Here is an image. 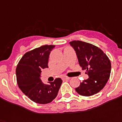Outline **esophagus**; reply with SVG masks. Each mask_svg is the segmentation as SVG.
<instances>
[{"label":"esophagus","mask_w":122,"mask_h":122,"mask_svg":"<svg viewBox=\"0 0 122 122\" xmlns=\"http://www.w3.org/2000/svg\"><path fill=\"white\" fill-rule=\"evenodd\" d=\"M70 77H67V76H63L62 77V79L63 80H69Z\"/></svg>","instance_id":"obj_1"}]
</instances>
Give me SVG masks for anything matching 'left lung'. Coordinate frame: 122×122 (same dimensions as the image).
Returning a JSON list of instances; mask_svg holds the SVG:
<instances>
[{
    "label": "left lung",
    "instance_id": "8db88e82",
    "mask_svg": "<svg viewBox=\"0 0 122 122\" xmlns=\"http://www.w3.org/2000/svg\"><path fill=\"white\" fill-rule=\"evenodd\" d=\"M74 49L79 64L89 76L87 79L81 82L76 91L83 96H91L104 87L109 79L111 63L101 49L82 41L69 42Z\"/></svg>",
    "mask_w": 122,
    "mask_h": 122
}]
</instances>
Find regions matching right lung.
Segmentation results:
<instances>
[{
    "label": "right lung",
    "instance_id": "obj_1",
    "mask_svg": "<svg viewBox=\"0 0 122 122\" xmlns=\"http://www.w3.org/2000/svg\"><path fill=\"white\" fill-rule=\"evenodd\" d=\"M55 45H43L26 52L16 68L18 87L30 100L40 104H48L58 95L63 81L56 78L45 84L41 81L42 69L48 67L49 56Z\"/></svg>",
    "mask_w": 122,
    "mask_h": 122
}]
</instances>
